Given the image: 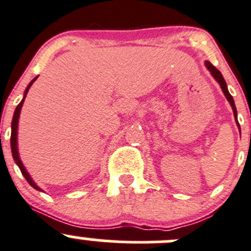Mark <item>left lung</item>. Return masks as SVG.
<instances>
[{"label":"left lung","instance_id":"1","mask_svg":"<svg viewBox=\"0 0 251 251\" xmlns=\"http://www.w3.org/2000/svg\"><path fill=\"white\" fill-rule=\"evenodd\" d=\"M205 66H206V68L209 69V71L211 72V74H212L213 78L216 79V81H217V83L220 84V86H221V89H222L223 94H225V96H226V98H227L228 102H229V103H230V106H232L233 113H234L235 122H237V126H239V129H240V126H239V123H238V120H237V108H235L234 100H233L232 95H230L229 91H228V89H227V84H226V80H225V79H223V75H222V74H221V72L218 71V69L216 68L215 66H212V64L210 63L209 61L205 62Z\"/></svg>","mask_w":251,"mask_h":251}]
</instances>
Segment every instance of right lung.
I'll return each instance as SVG.
<instances>
[{
	"label": "right lung",
	"instance_id": "add662e5",
	"mask_svg": "<svg viewBox=\"0 0 251 251\" xmlns=\"http://www.w3.org/2000/svg\"><path fill=\"white\" fill-rule=\"evenodd\" d=\"M36 79H38V76H36V78H34L33 80L30 81V84H29V85L26 86V89H25V93H24V98H23V100H22L21 102H19V105L17 106L16 111H14L13 120H12L11 149H12V155H13V158H14V161H16V163H17V165H18V167L21 168V172H22V175L24 176V178H25V179H26V182H28L29 184H30L31 187L34 188V189H36V190H40V192H41V189H40V188H39L38 185L35 184V182H34V180L31 179L30 175H29V173L26 172L25 167H24L23 162H22V161H21V157H19V153H18V146H17V134H18V133H17V129H18V118H19V115H21L22 106H23V102H24V100H25V96H26V94H28L29 89H30V86L33 85V83H34V81L36 80Z\"/></svg>",
	"mask_w": 251,
	"mask_h": 251
}]
</instances>
